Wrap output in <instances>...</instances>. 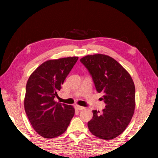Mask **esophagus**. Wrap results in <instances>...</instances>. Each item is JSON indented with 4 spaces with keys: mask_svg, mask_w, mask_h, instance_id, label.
Wrapping results in <instances>:
<instances>
[{
    "mask_svg": "<svg viewBox=\"0 0 158 158\" xmlns=\"http://www.w3.org/2000/svg\"><path fill=\"white\" fill-rule=\"evenodd\" d=\"M74 107H75V109H77V110H83V109H84V106H79V105H75V106H74Z\"/></svg>",
    "mask_w": 158,
    "mask_h": 158,
    "instance_id": "34e87169",
    "label": "esophagus"
}]
</instances>
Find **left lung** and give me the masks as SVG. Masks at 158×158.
<instances>
[{
  "instance_id": "8db88e82",
  "label": "left lung",
  "mask_w": 158,
  "mask_h": 158,
  "mask_svg": "<svg viewBox=\"0 0 158 158\" xmlns=\"http://www.w3.org/2000/svg\"><path fill=\"white\" fill-rule=\"evenodd\" d=\"M92 77L96 90L103 93L102 112L93 110L90 132L102 139H112L126 129L135 109V87L130 74L109 56L89 55L80 59Z\"/></svg>"
}]
</instances>
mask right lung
I'll return each mask as SVG.
<instances>
[{"mask_svg":"<svg viewBox=\"0 0 158 158\" xmlns=\"http://www.w3.org/2000/svg\"><path fill=\"white\" fill-rule=\"evenodd\" d=\"M78 57L47 60L29 77L24 108L31 124L44 138H53L66 131L74 115L73 106L54 101Z\"/></svg>","mask_w":158,"mask_h":158,"instance_id":"1","label":"right lung"}]
</instances>
